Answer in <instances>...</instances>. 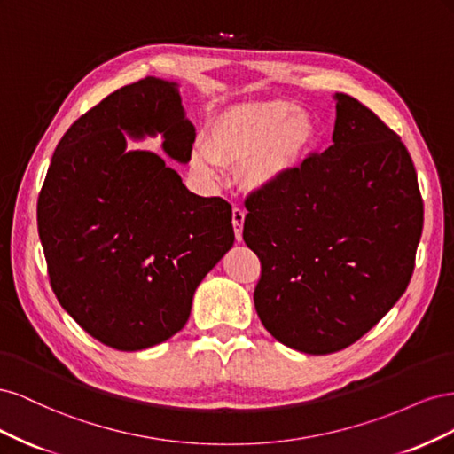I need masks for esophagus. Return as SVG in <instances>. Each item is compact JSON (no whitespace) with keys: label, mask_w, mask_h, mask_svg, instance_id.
<instances>
[{"label":"esophagus","mask_w":454,"mask_h":454,"mask_svg":"<svg viewBox=\"0 0 454 454\" xmlns=\"http://www.w3.org/2000/svg\"><path fill=\"white\" fill-rule=\"evenodd\" d=\"M246 212L240 208H232V229H235V237L240 242L242 240V227H244Z\"/></svg>","instance_id":"obj_1"}]
</instances>
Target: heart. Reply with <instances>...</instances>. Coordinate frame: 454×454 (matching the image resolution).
I'll use <instances>...</instances> for the list:
<instances>
[{
  "instance_id": "b5f03b06",
  "label": "heart",
  "mask_w": 454,
  "mask_h": 454,
  "mask_svg": "<svg viewBox=\"0 0 454 454\" xmlns=\"http://www.w3.org/2000/svg\"><path fill=\"white\" fill-rule=\"evenodd\" d=\"M318 121L286 100H269L227 109L199 142L191 167L204 180H217L222 162H242V180L255 193H269L290 180L318 142Z\"/></svg>"
}]
</instances>
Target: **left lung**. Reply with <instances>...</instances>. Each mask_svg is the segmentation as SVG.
Returning <instances> with one entry per match:
<instances>
[{
    "instance_id": "1",
    "label": "left lung",
    "mask_w": 454,
    "mask_h": 454,
    "mask_svg": "<svg viewBox=\"0 0 454 454\" xmlns=\"http://www.w3.org/2000/svg\"><path fill=\"white\" fill-rule=\"evenodd\" d=\"M333 100V145L246 200L242 232L261 259V324L282 345L316 356L350 347L397 303L424 222L400 136L352 96Z\"/></svg>"
}]
</instances>
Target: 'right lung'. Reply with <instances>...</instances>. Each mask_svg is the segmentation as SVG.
<instances>
[{"label": "right lung", "mask_w": 454, "mask_h": 454, "mask_svg": "<svg viewBox=\"0 0 454 454\" xmlns=\"http://www.w3.org/2000/svg\"><path fill=\"white\" fill-rule=\"evenodd\" d=\"M187 164L195 127L180 85L145 77L67 129L37 200V229L62 309L104 345L136 352L185 325L193 295L235 242L232 210L199 197L164 157Z\"/></svg>", "instance_id": "obj_1"}]
</instances>
